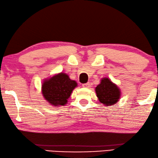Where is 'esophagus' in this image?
<instances>
[{"mask_svg":"<svg viewBox=\"0 0 158 158\" xmlns=\"http://www.w3.org/2000/svg\"><path fill=\"white\" fill-rule=\"evenodd\" d=\"M82 86H83V87H85V88H89L90 86V83L89 82H87V83L83 84H82Z\"/></svg>","mask_w":158,"mask_h":158,"instance_id":"esophagus-1","label":"esophagus"}]
</instances>
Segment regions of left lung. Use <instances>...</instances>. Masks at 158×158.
Returning a JSON list of instances; mask_svg holds the SVG:
<instances>
[{"instance_id":"8db88e82","label":"left lung","mask_w":158,"mask_h":158,"mask_svg":"<svg viewBox=\"0 0 158 158\" xmlns=\"http://www.w3.org/2000/svg\"><path fill=\"white\" fill-rule=\"evenodd\" d=\"M95 91L99 102L105 106L113 105L120 97L119 89L108 78L102 79L101 83L95 88Z\"/></svg>"}]
</instances>
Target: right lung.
<instances>
[{"label": "right lung", "instance_id": "add662e5", "mask_svg": "<svg viewBox=\"0 0 158 158\" xmlns=\"http://www.w3.org/2000/svg\"><path fill=\"white\" fill-rule=\"evenodd\" d=\"M77 86L76 81L61 72L44 81L42 94L44 99L52 105L64 106L67 103V99Z\"/></svg>", "mask_w": 158, "mask_h": 158}]
</instances>
